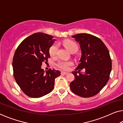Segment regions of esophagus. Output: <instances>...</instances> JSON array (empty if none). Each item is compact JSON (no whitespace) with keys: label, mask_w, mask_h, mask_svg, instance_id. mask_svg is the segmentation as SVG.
<instances>
[{"label":"esophagus","mask_w":123,"mask_h":123,"mask_svg":"<svg viewBox=\"0 0 123 123\" xmlns=\"http://www.w3.org/2000/svg\"><path fill=\"white\" fill-rule=\"evenodd\" d=\"M68 74V72H61V74L63 75V74Z\"/></svg>","instance_id":"obj_1"}]
</instances>
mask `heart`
<instances>
[{"mask_svg": "<svg viewBox=\"0 0 123 123\" xmlns=\"http://www.w3.org/2000/svg\"><path fill=\"white\" fill-rule=\"evenodd\" d=\"M63 44L65 48L70 53L72 51H74V50L77 51L78 49V46H77L76 43L72 41V40H65L63 43ZM58 48V47L57 44H54L50 47L49 49V54L50 56L54 57L56 55ZM72 64H73V63L70 61H60L56 64V66L62 70H67L69 69V67L72 65Z\"/></svg>", "mask_w": 123, "mask_h": 123, "instance_id": "obj_1", "label": "heart"}]
</instances>
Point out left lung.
I'll use <instances>...</instances> for the list:
<instances>
[{"label":"left lung","mask_w":123,"mask_h":123,"mask_svg":"<svg viewBox=\"0 0 123 123\" xmlns=\"http://www.w3.org/2000/svg\"><path fill=\"white\" fill-rule=\"evenodd\" d=\"M72 37L80 44V63L72 72L75 79L70 88L75 95L90 97L97 95L110 78L112 63L107 47L100 38L88 33H79ZM85 69L84 74L80 72Z\"/></svg>","instance_id":"obj_1"}]
</instances>
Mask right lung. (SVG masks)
<instances>
[{"label": "right lung", "instance_id": "1", "mask_svg": "<svg viewBox=\"0 0 123 123\" xmlns=\"http://www.w3.org/2000/svg\"><path fill=\"white\" fill-rule=\"evenodd\" d=\"M51 35L35 33L23 40L13 58V75L22 91L27 96L39 98L54 88L55 79L60 75L59 70L51 69L45 72L42 63L48 62L49 49L55 40Z\"/></svg>", "mask_w": 123, "mask_h": 123}]
</instances>
